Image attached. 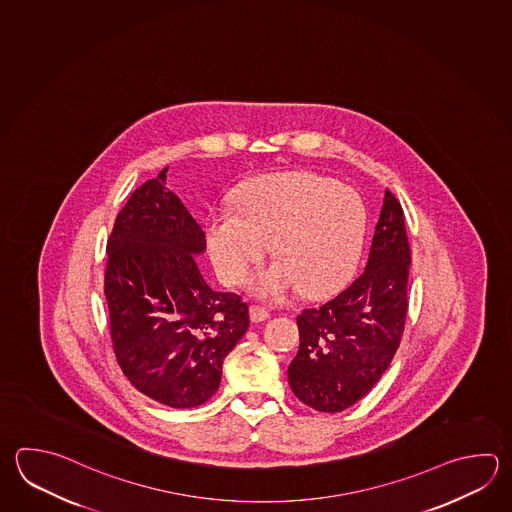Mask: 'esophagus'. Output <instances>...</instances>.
Returning <instances> with one entry per match:
<instances>
[{"label":"esophagus","mask_w":512,"mask_h":512,"mask_svg":"<svg viewBox=\"0 0 512 512\" xmlns=\"http://www.w3.org/2000/svg\"><path fill=\"white\" fill-rule=\"evenodd\" d=\"M249 314H251V320L254 323L269 320V316H271V312L267 311L265 307H261V305H256V303H252L251 307H249Z\"/></svg>","instance_id":"1"}]
</instances>
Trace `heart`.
<instances>
[{"instance_id":"obj_1","label":"heart","mask_w":512,"mask_h":512,"mask_svg":"<svg viewBox=\"0 0 512 512\" xmlns=\"http://www.w3.org/2000/svg\"><path fill=\"white\" fill-rule=\"evenodd\" d=\"M234 211L207 220V245L223 283L241 285L271 249L280 258L254 280V292L278 300L301 289L323 298L349 280L360 260L367 211L360 194L309 172L249 181Z\"/></svg>"}]
</instances>
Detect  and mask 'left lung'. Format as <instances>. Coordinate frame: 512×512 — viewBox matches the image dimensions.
Segmentation results:
<instances>
[{
	"mask_svg": "<svg viewBox=\"0 0 512 512\" xmlns=\"http://www.w3.org/2000/svg\"><path fill=\"white\" fill-rule=\"evenodd\" d=\"M409 267L403 209L385 191L365 272L336 298L296 318L300 351L289 365V385L301 403L314 411H345L378 383L405 329Z\"/></svg>",
	"mask_w": 512,
	"mask_h": 512,
	"instance_id": "left-lung-1",
	"label": "left lung"
}]
</instances>
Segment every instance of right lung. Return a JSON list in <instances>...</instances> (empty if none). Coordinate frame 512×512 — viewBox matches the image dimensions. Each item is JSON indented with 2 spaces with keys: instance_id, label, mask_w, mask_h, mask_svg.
<instances>
[{
  "instance_id": "right-lung-1",
  "label": "right lung",
  "mask_w": 512,
  "mask_h": 512,
  "mask_svg": "<svg viewBox=\"0 0 512 512\" xmlns=\"http://www.w3.org/2000/svg\"><path fill=\"white\" fill-rule=\"evenodd\" d=\"M167 171L118 212L103 291L127 380L167 407L192 409L218 391L223 360L249 329V307L203 280L194 254L205 251V232L165 187Z\"/></svg>"
}]
</instances>
